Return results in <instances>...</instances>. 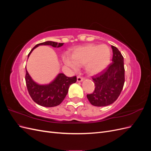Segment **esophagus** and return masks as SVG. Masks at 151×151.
I'll use <instances>...</instances> for the list:
<instances>
[{
	"label": "esophagus",
	"instance_id": "obj_1",
	"mask_svg": "<svg viewBox=\"0 0 151 151\" xmlns=\"http://www.w3.org/2000/svg\"><path fill=\"white\" fill-rule=\"evenodd\" d=\"M84 81V78L83 77H80V76H78L77 77V82H83Z\"/></svg>",
	"mask_w": 151,
	"mask_h": 151
}]
</instances>
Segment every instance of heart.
I'll return each instance as SVG.
<instances>
[{
    "instance_id": "b5f03b06",
    "label": "heart",
    "mask_w": 151,
    "mask_h": 151,
    "mask_svg": "<svg viewBox=\"0 0 151 151\" xmlns=\"http://www.w3.org/2000/svg\"><path fill=\"white\" fill-rule=\"evenodd\" d=\"M111 52L105 44H87L73 49L70 57L63 58L64 64L72 70H77L79 65L84 64L86 71L90 75L101 74L111 63Z\"/></svg>"
}]
</instances>
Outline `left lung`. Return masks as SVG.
I'll use <instances>...</instances> for the list:
<instances>
[{"mask_svg": "<svg viewBox=\"0 0 151 151\" xmlns=\"http://www.w3.org/2000/svg\"><path fill=\"white\" fill-rule=\"evenodd\" d=\"M112 63L104 71L93 77L95 89L87 95L91 104L95 106H106L115 102L119 96L125 83L123 57L118 49L111 45Z\"/></svg>", "mask_w": 151, "mask_h": 151, "instance_id": "1", "label": "left lung"}]
</instances>
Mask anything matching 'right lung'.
Instances as JSON below:
<instances>
[{"instance_id":"obj_1","label":"right lung","mask_w":151,"mask_h":151,"mask_svg":"<svg viewBox=\"0 0 151 151\" xmlns=\"http://www.w3.org/2000/svg\"><path fill=\"white\" fill-rule=\"evenodd\" d=\"M63 43L47 41L35 46L28 54L29 58L34 49L41 45H50L54 48L63 46ZM26 83L28 93L32 99L40 106L45 107H53L60 104L67 94L70 86L75 83L76 77H68L63 74H58L51 83L47 84H39L33 80L26 68Z\"/></svg>"}]
</instances>
